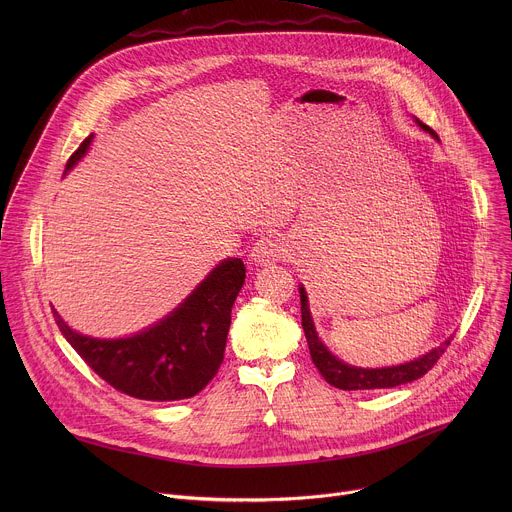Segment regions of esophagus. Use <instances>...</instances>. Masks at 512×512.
<instances>
[{"label": "esophagus", "mask_w": 512, "mask_h": 512, "mask_svg": "<svg viewBox=\"0 0 512 512\" xmlns=\"http://www.w3.org/2000/svg\"><path fill=\"white\" fill-rule=\"evenodd\" d=\"M287 249H285V243L283 239L275 237V235H267V237H261L253 251H251V259L255 261V265H273L277 261H281L285 257Z\"/></svg>", "instance_id": "1"}]
</instances>
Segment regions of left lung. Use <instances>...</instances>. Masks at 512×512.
Instances as JSON below:
<instances>
[{
    "label": "left lung",
    "instance_id": "obj_1",
    "mask_svg": "<svg viewBox=\"0 0 512 512\" xmlns=\"http://www.w3.org/2000/svg\"><path fill=\"white\" fill-rule=\"evenodd\" d=\"M419 127L429 131L433 137L435 131L431 127H427L425 123H421L417 119ZM300 300H302V326L306 332V340L310 346V354L312 360L316 364V369L320 371V375L326 379V383H330L336 389L342 391H369V389H391L397 385H405L411 383L419 377H423L427 371H431L433 364L440 360V356L446 352V348L450 346V342L454 340V336H450L444 344H440L437 348L429 350L427 354L405 362V364H397V367H385V369H358L352 367V364H346L342 360H338L318 338L312 316H310V308H308V296L304 287H300Z\"/></svg>",
    "mask_w": 512,
    "mask_h": 512
}]
</instances>
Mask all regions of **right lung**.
Segmentation results:
<instances>
[{
  "mask_svg": "<svg viewBox=\"0 0 512 512\" xmlns=\"http://www.w3.org/2000/svg\"><path fill=\"white\" fill-rule=\"evenodd\" d=\"M91 139L70 156L66 170L85 156ZM243 283V261L227 259L162 322L117 340L83 336L56 310L52 314L70 346L113 389L145 401H178L200 393L221 369L231 310Z\"/></svg>",
  "mask_w": 512,
  "mask_h": 512,
  "instance_id": "obj_1",
  "label": "right lung"
}]
</instances>
